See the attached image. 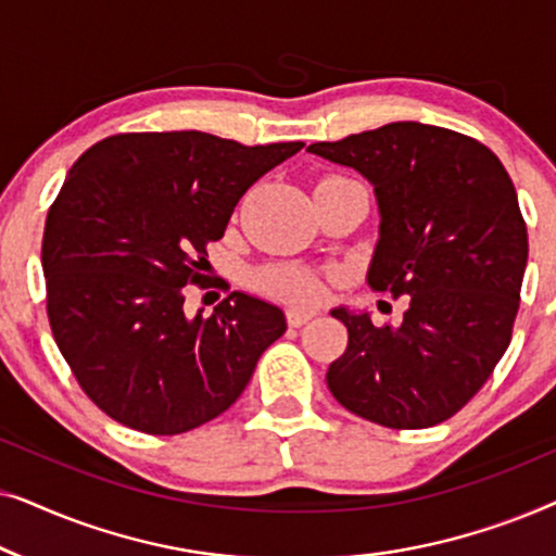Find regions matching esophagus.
I'll return each mask as SVG.
<instances>
[{
	"mask_svg": "<svg viewBox=\"0 0 556 556\" xmlns=\"http://www.w3.org/2000/svg\"><path fill=\"white\" fill-rule=\"evenodd\" d=\"M314 316H316V311H306V308H288L286 311L288 324L295 326V329H299V326H303V324H308Z\"/></svg>",
	"mask_w": 556,
	"mask_h": 556,
	"instance_id": "obj_1",
	"label": "esophagus"
}]
</instances>
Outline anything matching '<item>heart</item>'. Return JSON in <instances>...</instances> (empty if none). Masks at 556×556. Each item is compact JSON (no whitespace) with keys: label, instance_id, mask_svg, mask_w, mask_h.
Segmentation results:
<instances>
[{"label":"heart","instance_id":"heart-1","mask_svg":"<svg viewBox=\"0 0 556 556\" xmlns=\"http://www.w3.org/2000/svg\"><path fill=\"white\" fill-rule=\"evenodd\" d=\"M341 177H329L324 181H337ZM261 286L265 291L283 295L291 301H316L318 299V278L311 270L293 268V265H276L261 273Z\"/></svg>","mask_w":556,"mask_h":556}]
</instances>
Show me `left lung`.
I'll return each mask as SVG.
<instances>
[{
    "label": "left lung",
    "mask_w": 556,
    "mask_h": 556,
    "mask_svg": "<svg viewBox=\"0 0 556 556\" xmlns=\"http://www.w3.org/2000/svg\"><path fill=\"white\" fill-rule=\"evenodd\" d=\"M308 151L371 181L382 219L367 283L407 301L397 326L331 311L349 344L329 390L369 422L432 428L481 390L511 341L529 257L514 181L481 141L417 121Z\"/></svg>",
    "instance_id": "1"
}]
</instances>
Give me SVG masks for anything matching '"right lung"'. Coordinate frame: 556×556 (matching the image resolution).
<instances>
[{
	"instance_id": "1",
	"label": "right lung",
	"mask_w": 556,
	"mask_h": 556,
	"mask_svg": "<svg viewBox=\"0 0 556 556\" xmlns=\"http://www.w3.org/2000/svg\"><path fill=\"white\" fill-rule=\"evenodd\" d=\"M303 141L242 147L202 131L116 134L90 147L45 223L48 318L83 392L113 420L179 435L223 415L286 316L232 291L185 314L207 245L240 197Z\"/></svg>"
}]
</instances>
